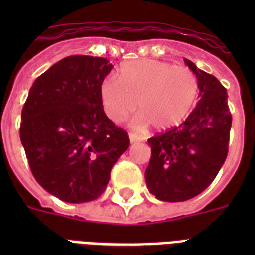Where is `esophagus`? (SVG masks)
I'll return each instance as SVG.
<instances>
[{"mask_svg":"<svg viewBox=\"0 0 255 255\" xmlns=\"http://www.w3.org/2000/svg\"><path fill=\"white\" fill-rule=\"evenodd\" d=\"M129 140H131V143H137V141H143V137L139 135H136V133H129Z\"/></svg>","mask_w":255,"mask_h":255,"instance_id":"esophagus-1","label":"esophagus"}]
</instances>
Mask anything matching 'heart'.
Instances as JSON below:
<instances>
[{"mask_svg":"<svg viewBox=\"0 0 255 255\" xmlns=\"http://www.w3.org/2000/svg\"><path fill=\"white\" fill-rule=\"evenodd\" d=\"M100 103L114 123H122L132 112H140L135 127L152 124L156 131L178 127L197 103L198 82L189 69L155 59L124 63L118 82L107 78L99 87Z\"/></svg>","mask_w":255,"mask_h":255,"instance_id":"obj_1","label":"heart"}]
</instances>
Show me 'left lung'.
<instances>
[{
  "mask_svg": "<svg viewBox=\"0 0 255 255\" xmlns=\"http://www.w3.org/2000/svg\"><path fill=\"white\" fill-rule=\"evenodd\" d=\"M200 88L197 106L185 122L148 139L151 160L145 182L157 200L186 201L212 184L229 149L232 114L226 88L217 78L184 59Z\"/></svg>",
  "mask_w": 255,
  "mask_h": 255,
  "instance_id": "1",
  "label": "left lung"
}]
</instances>
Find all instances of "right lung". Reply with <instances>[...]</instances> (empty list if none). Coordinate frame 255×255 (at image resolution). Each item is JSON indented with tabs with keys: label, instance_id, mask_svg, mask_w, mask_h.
<instances>
[{
	"label": "right lung",
	"instance_id": "add662e5",
	"mask_svg": "<svg viewBox=\"0 0 255 255\" xmlns=\"http://www.w3.org/2000/svg\"><path fill=\"white\" fill-rule=\"evenodd\" d=\"M108 59L71 55L39 75L22 108L21 135L31 173L62 201L79 204L103 193L128 133L104 114L99 87Z\"/></svg>",
	"mask_w": 255,
	"mask_h": 255
}]
</instances>
